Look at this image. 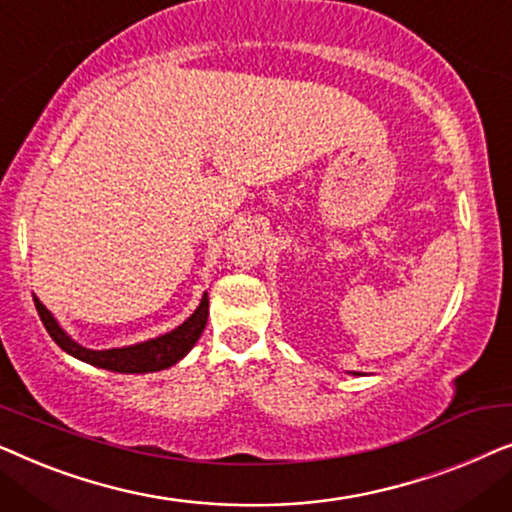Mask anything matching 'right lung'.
I'll return each mask as SVG.
<instances>
[{"instance_id": "add662e5", "label": "right lung", "mask_w": 512, "mask_h": 512, "mask_svg": "<svg viewBox=\"0 0 512 512\" xmlns=\"http://www.w3.org/2000/svg\"><path fill=\"white\" fill-rule=\"evenodd\" d=\"M34 305H37V312L41 321H44L48 335H51V338L58 342L67 354H72L74 359L86 361L95 368L114 370V373H130V375L158 373V370L170 368L177 361L184 359V356L193 349L195 342H198L202 331H205L207 314H209V298L205 293L200 300L198 310H195L184 324L177 326L170 333L137 342V345H130V347L88 349L79 345V342H76L72 335L58 324V319L53 317L51 310H46V305L41 303L39 298H34Z\"/></svg>"}]
</instances>
